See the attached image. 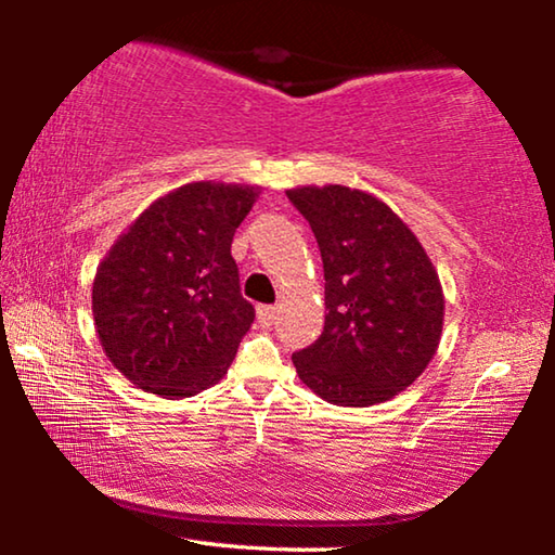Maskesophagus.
Instances as JSON below:
<instances>
[{
  "mask_svg": "<svg viewBox=\"0 0 555 555\" xmlns=\"http://www.w3.org/2000/svg\"><path fill=\"white\" fill-rule=\"evenodd\" d=\"M257 315H259L261 325H271L279 318V308L276 306H259Z\"/></svg>",
  "mask_w": 555,
  "mask_h": 555,
  "instance_id": "esophagus-1",
  "label": "esophagus"
}]
</instances>
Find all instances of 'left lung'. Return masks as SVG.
Segmentation results:
<instances>
[{
  "label": "left lung",
  "mask_w": 555,
  "mask_h": 555,
  "mask_svg": "<svg viewBox=\"0 0 555 555\" xmlns=\"http://www.w3.org/2000/svg\"><path fill=\"white\" fill-rule=\"evenodd\" d=\"M321 247L325 327L294 352L300 382L337 406L389 401L421 377L443 333L434 264L387 203L347 185L286 191Z\"/></svg>",
  "instance_id": "left-lung-1"
}]
</instances>
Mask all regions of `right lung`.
<instances>
[{"instance_id":"right-lung-1","label":"right lung","mask_w":555,"mask_h":555,"mask_svg":"<svg viewBox=\"0 0 555 555\" xmlns=\"http://www.w3.org/2000/svg\"><path fill=\"white\" fill-rule=\"evenodd\" d=\"M255 185L198 181L139 215L100 261L92 315L109 362L139 389L185 399L218 384L255 323L232 237Z\"/></svg>"}]
</instances>
